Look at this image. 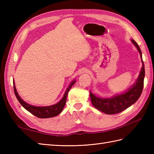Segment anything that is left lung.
Wrapping results in <instances>:
<instances>
[{"label": "left lung", "mask_w": 154, "mask_h": 154, "mask_svg": "<svg viewBox=\"0 0 154 154\" xmlns=\"http://www.w3.org/2000/svg\"><path fill=\"white\" fill-rule=\"evenodd\" d=\"M131 40L132 44L135 45L139 51L142 62V69L140 71L136 82L125 93L116 94L111 98L105 99V98L98 97L94 95L90 91V97L93 106L105 114H114L121 112L127 108L130 107L132 104H134L142 94L143 88V79L145 77L144 64L142 60V51L139 45L134 40Z\"/></svg>", "instance_id": "8db88e82"}]
</instances>
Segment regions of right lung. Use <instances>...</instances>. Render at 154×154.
Segmentation results:
<instances>
[{"instance_id":"obj_1","label":"right lung","mask_w":154,"mask_h":154,"mask_svg":"<svg viewBox=\"0 0 154 154\" xmlns=\"http://www.w3.org/2000/svg\"><path fill=\"white\" fill-rule=\"evenodd\" d=\"M13 83H14V91L15 95L16 98H17L18 100L19 101V103L21 104V105L26 110H27L28 112L34 114V116L40 118V119H47V118H51L57 116L61 112V111L63 110L65 105V103H66V99L69 91L71 89L72 86L75 83V80H74L73 82H71L69 85L67 89L65 91L63 98L61 99V100H60V102H58L57 104H54V105L48 106H35L24 102L21 99L20 97L19 96L17 91L16 89L14 82H13Z\"/></svg>"}]
</instances>
